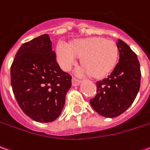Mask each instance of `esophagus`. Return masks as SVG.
I'll return each mask as SVG.
<instances>
[{"label": "esophagus", "mask_w": 150, "mask_h": 150, "mask_svg": "<svg viewBox=\"0 0 150 150\" xmlns=\"http://www.w3.org/2000/svg\"><path fill=\"white\" fill-rule=\"evenodd\" d=\"M80 82H81V80H79V79H77V78H75V77H73V78H72V85H73V86H77V85H79L80 84Z\"/></svg>", "instance_id": "obj_1"}]
</instances>
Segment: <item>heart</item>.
I'll return each mask as SVG.
<instances>
[{
	"label": "heart",
	"mask_w": 150,
	"mask_h": 150,
	"mask_svg": "<svg viewBox=\"0 0 150 150\" xmlns=\"http://www.w3.org/2000/svg\"><path fill=\"white\" fill-rule=\"evenodd\" d=\"M62 67L68 70L80 58L81 72L95 79H103L115 68L119 49L113 40L100 36L74 40L67 46L59 45L56 48Z\"/></svg>",
	"instance_id": "1"
}]
</instances>
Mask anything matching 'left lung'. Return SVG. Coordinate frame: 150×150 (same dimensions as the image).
<instances>
[{
  "instance_id": "8db88e82",
  "label": "left lung",
  "mask_w": 150,
  "mask_h": 150,
  "mask_svg": "<svg viewBox=\"0 0 150 150\" xmlns=\"http://www.w3.org/2000/svg\"><path fill=\"white\" fill-rule=\"evenodd\" d=\"M120 59L110 75L96 83L97 94L90 100L102 116L114 118L131 105L140 87V65L136 54L121 40L117 42Z\"/></svg>"
}]
</instances>
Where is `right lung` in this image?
Returning <instances> with one entry per match:
<instances>
[{
  "instance_id": "obj_1",
  "label": "right lung",
  "mask_w": 150,
  "mask_h": 150,
  "mask_svg": "<svg viewBox=\"0 0 150 150\" xmlns=\"http://www.w3.org/2000/svg\"><path fill=\"white\" fill-rule=\"evenodd\" d=\"M11 84L19 106L33 120L48 123L59 116L71 76L58 65L47 34L20 47L11 66Z\"/></svg>"
}]
</instances>
